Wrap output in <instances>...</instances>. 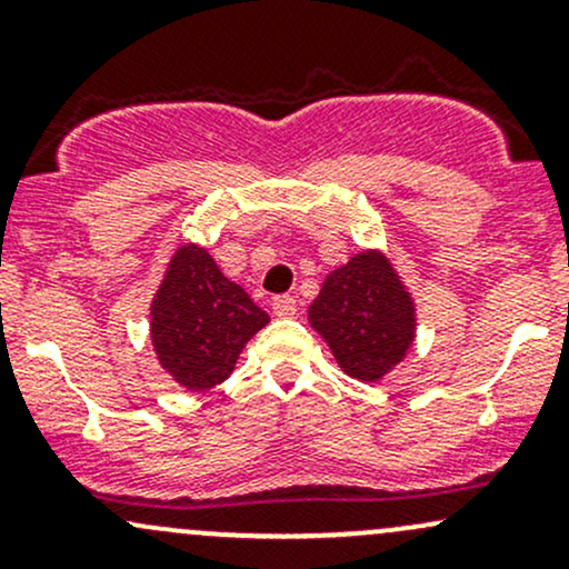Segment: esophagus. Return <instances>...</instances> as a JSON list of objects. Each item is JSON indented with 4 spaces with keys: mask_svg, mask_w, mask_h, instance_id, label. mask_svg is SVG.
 I'll list each match as a JSON object with an SVG mask.
<instances>
[{
    "mask_svg": "<svg viewBox=\"0 0 569 569\" xmlns=\"http://www.w3.org/2000/svg\"><path fill=\"white\" fill-rule=\"evenodd\" d=\"M272 312H276L278 318L297 316V299H293L291 293H280V297L272 299Z\"/></svg>",
    "mask_w": 569,
    "mask_h": 569,
    "instance_id": "34e87169",
    "label": "esophagus"
}]
</instances>
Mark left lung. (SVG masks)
<instances>
[{
  "label": "left lung",
  "instance_id": "1",
  "mask_svg": "<svg viewBox=\"0 0 569 569\" xmlns=\"http://www.w3.org/2000/svg\"><path fill=\"white\" fill-rule=\"evenodd\" d=\"M307 321L326 339L345 375L380 382L415 342L417 307L390 259L367 248L326 276Z\"/></svg>",
  "mask_w": 569,
  "mask_h": 569
}]
</instances>
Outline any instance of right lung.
<instances>
[{"label": "right lung", "instance_id": "right-lung-1", "mask_svg": "<svg viewBox=\"0 0 569 569\" xmlns=\"http://www.w3.org/2000/svg\"><path fill=\"white\" fill-rule=\"evenodd\" d=\"M270 323L243 286L232 283L206 248L173 251L149 305V331L160 367L187 390L217 388L232 375L246 342Z\"/></svg>", "mask_w": 569, "mask_h": 569}]
</instances>
